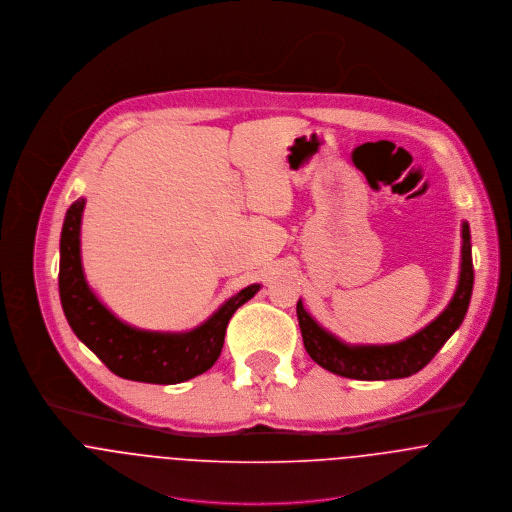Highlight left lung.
<instances>
[{"instance_id":"1","label":"left lung","mask_w":512,"mask_h":512,"mask_svg":"<svg viewBox=\"0 0 512 512\" xmlns=\"http://www.w3.org/2000/svg\"><path fill=\"white\" fill-rule=\"evenodd\" d=\"M461 271L454 298L448 308L418 334L408 340L391 345H347L336 336L320 328L314 318L304 310L302 302L296 304L302 341L308 355L324 369L357 381H387L402 379L424 369L442 345L452 338L461 326L469 308L473 292V261H471V235L469 226H461Z\"/></svg>"}]
</instances>
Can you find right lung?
<instances>
[{"mask_svg": "<svg viewBox=\"0 0 512 512\" xmlns=\"http://www.w3.org/2000/svg\"><path fill=\"white\" fill-rule=\"evenodd\" d=\"M84 204V198H78L68 208L60 233L58 292L72 332L121 379L176 385L206 373L222 353L233 312L253 298L261 284H251L239 290L196 330L184 334L135 330L117 320L94 296L84 279L80 261V222Z\"/></svg>", "mask_w": 512, "mask_h": 512, "instance_id": "right-lung-1", "label": "right lung"}]
</instances>
